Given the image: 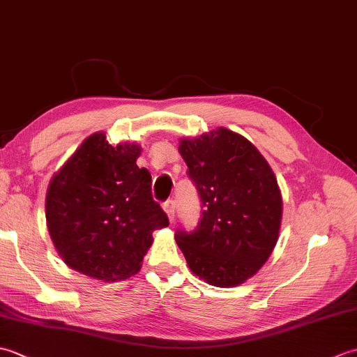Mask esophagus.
I'll return each mask as SVG.
<instances>
[{"instance_id":"obj_1","label":"esophagus","mask_w":357,"mask_h":357,"mask_svg":"<svg viewBox=\"0 0 357 357\" xmlns=\"http://www.w3.org/2000/svg\"><path fill=\"white\" fill-rule=\"evenodd\" d=\"M164 211H165L167 218H169L170 224L174 222V201H167L164 204Z\"/></svg>"}]
</instances>
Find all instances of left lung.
<instances>
[{
    "label": "left lung",
    "mask_w": 357,
    "mask_h": 357,
    "mask_svg": "<svg viewBox=\"0 0 357 357\" xmlns=\"http://www.w3.org/2000/svg\"><path fill=\"white\" fill-rule=\"evenodd\" d=\"M179 153L204 207L195 231L174 234L188 268L215 287L245 282L279 238L282 195L275 173L252 142L225 127L179 138Z\"/></svg>",
    "instance_id": "1"
}]
</instances>
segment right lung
<instances>
[{
	"label": "right lung",
	"mask_w": 357,
	"mask_h": 357,
	"mask_svg": "<svg viewBox=\"0 0 357 357\" xmlns=\"http://www.w3.org/2000/svg\"><path fill=\"white\" fill-rule=\"evenodd\" d=\"M136 142L113 146L104 132L82 141L45 195L50 239L67 267L104 282L138 273L151 233L169 218L151 198V176L139 169Z\"/></svg>",
	"instance_id": "right-lung-1"
}]
</instances>
